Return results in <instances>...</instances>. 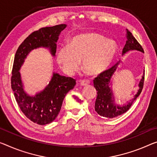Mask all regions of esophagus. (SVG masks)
Here are the masks:
<instances>
[{
  "mask_svg": "<svg viewBox=\"0 0 157 157\" xmlns=\"http://www.w3.org/2000/svg\"><path fill=\"white\" fill-rule=\"evenodd\" d=\"M80 83H81V86H88V85H89V84H90V81L89 80H81V81H80Z\"/></svg>",
  "mask_w": 157,
  "mask_h": 157,
  "instance_id": "34e87169",
  "label": "esophagus"
}]
</instances>
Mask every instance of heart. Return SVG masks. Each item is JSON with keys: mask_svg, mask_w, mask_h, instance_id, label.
I'll return each instance as SVG.
<instances>
[{"mask_svg": "<svg viewBox=\"0 0 157 157\" xmlns=\"http://www.w3.org/2000/svg\"><path fill=\"white\" fill-rule=\"evenodd\" d=\"M118 52L115 41L97 33L76 36L69 45H62L57 53V62L69 75L77 71L83 60L84 71L90 75H98L108 69Z\"/></svg>", "mask_w": 157, "mask_h": 157, "instance_id": "obj_1", "label": "heart"}]
</instances>
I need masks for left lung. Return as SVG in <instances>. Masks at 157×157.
I'll use <instances>...</instances> for the list:
<instances>
[{
    "label": "left lung",
    "mask_w": 157,
    "mask_h": 157,
    "mask_svg": "<svg viewBox=\"0 0 157 157\" xmlns=\"http://www.w3.org/2000/svg\"><path fill=\"white\" fill-rule=\"evenodd\" d=\"M126 38L127 40L126 45H125L122 51L123 55L130 51V50H135L144 52L143 47L128 29H126ZM119 64V62H117L110 69L100 73L93 80L94 87L98 91L97 98H96L95 103V110L101 117L112 119V118L117 117L118 116L124 114L130 109L132 103L135 102V100L141 93L142 90L143 88L144 71L141 80L139 83V90H137L136 95L134 96V98H132L129 102H127V104H125L124 105H117L114 102V95H113L112 90L111 88L110 85L111 79H112L113 74L117 69Z\"/></svg>",
    "instance_id": "1"
}]
</instances>
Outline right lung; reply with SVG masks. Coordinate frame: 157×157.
Listing matches in <instances>:
<instances>
[{
  "label": "right lung",
  "mask_w": 157,
  "mask_h": 157,
  "mask_svg": "<svg viewBox=\"0 0 157 157\" xmlns=\"http://www.w3.org/2000/svg\"><path fill=\"white\" fill-rule=\"evenodd\" d=\"M66 25L43 27L33 31L21 43L14 55L12 71L11 87L14 98L21 112L29 119L38 125L50 124L56 119L61 109L62 102L69 90L76 85L75 79L53 73L44 90L30 96L24 90L20 69L28 54L38 48H49L50 53H56V43Z\"/></svg>",
  "instance_id": "1"
}]
</instances>
